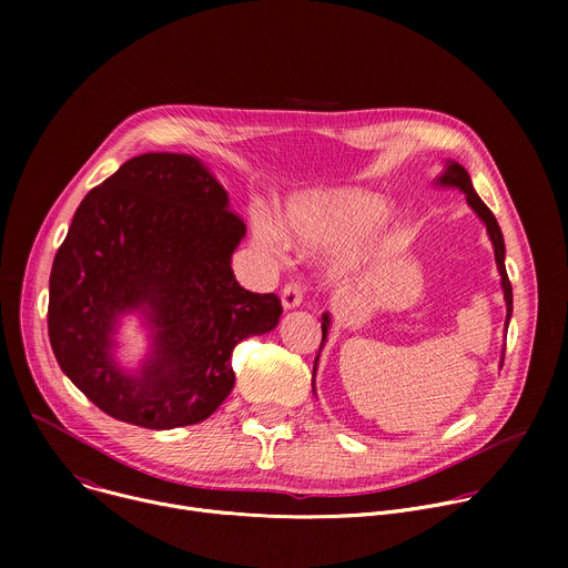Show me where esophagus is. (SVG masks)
<instances>
[{"instance_id": "esophagus-1", "label": "esophagus", "mask_w": 568, "mask_h": 568, "mask_svg": "<svg viewBox=\"0 0 568 568\" xmlns=\"http://www.w3.org/2000/svg\"><path fill=\"white\" fill-rule=\"evenodd\" d=\"M281 303L285 310H294L303 303V292H301V285L296 283H287L281 292Z\"/></svg>"}]
</instances>
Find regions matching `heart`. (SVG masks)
<instances>
[{
	"label": "heart",
	"mask_w": 568,
	"mask_h": 568,
	"mask_svg": "<svg viewBox=\"0 0 568 568\" xmlns=\"http://www.w3.org/2000/svg\"><path fill=\"white\" fill-rule=\"evenodd\" d=\"M395 215L382 209V197L362 189L307 191L287 200L281 233L287 245L303 250H342L335 274L346 281L362 278L390 242ZM261 245H272L274 233L256 229Z\"/></svg>",
	"instance_id": "heart-1"
}]
</instances>
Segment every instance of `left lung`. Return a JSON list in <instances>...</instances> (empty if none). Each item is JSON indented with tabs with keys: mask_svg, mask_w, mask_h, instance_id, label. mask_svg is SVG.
<instances>
[{
	"mask_svg": "<svg viewBox=\"0 0 568 568\" xmlns=\"http://www.w3.org/2000/svg\"><path fill=\"white\" fill-rule=\"evenodd\" d=\"M434 184L440 186V189H458L460 193H465V200H467L469 209L485 224V231H488V237H490L493 247H495V261H497V270H499V276H501V290H504V301H506V323H504V328L508 331V323H510V316H513V287H510L508 272H506V242H504V233H501V226H499L497 217L493 215V211L488 206H485V202L478 197V193L471 186V180H469L467 171L458 164V161L447 159L445 161V171L434 180ZM331 323H333L331 312H323V316H321V333H323V337H321L318 353H321L323 346H326V339H328V333H331ZM504 353H506V348H504ZM504 353H501L499 366H504ZM316 364H318V355H316L314 368H312V390H314Z\"/></svg>",
	"mask_w": 568,
	"mask_h": 568,
	"instance_id": "left-lung-1",
	"label": "left lung"
}]
</instances>
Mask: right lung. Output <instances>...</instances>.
Instances as JSON below:
<instances>
[{
  "instance_id": "1",
  "label": "right lung",
  "mask_w": 568,
  "mask_h": 568,
  "mask_svg": "<svg viewBox=\"0 0 568 568\" xmlns=\"http://www.w3.org/2000/svg\"><path fill=\"white\" fill-rule=\"evenodd\" d=\"M247 226L202 159L145 152L90 191L49 278V339L62 373L108 416L145 429L206 420L235 384L231 353L283 314L254 294L231 256ZM136 313L149 353L115 357L120 321Z\"/></svg>"
}]
</instances>
